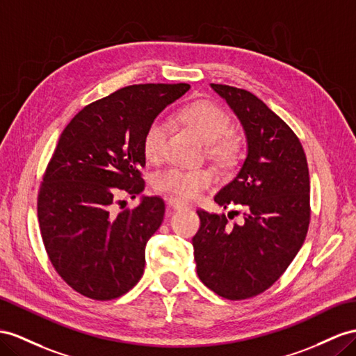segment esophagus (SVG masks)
<instances>
[{
	"label": "esophagus",
	"mask_w": 356,
	"mask_h": 356,
	"mask_svg": "<svg viewBox=\"0 0 356 356\" xmlns=\"http://www.w3.org/2000/svg\"><path fill=\"white\" fill-rule=\"evenodd\" d=\"M167 203H168V206H170V207L176 209V211H179V209H189V207H191L188 203L181 202V200L175 198V197H170V198H167Z\"/></svg>",
	"instance_id": "34e87169"
}]
</instances>
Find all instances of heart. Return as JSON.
I'll use <instances>...</instances> for the list:
<instances>
[{
	"instance_id": "1",
	"label": "heart",
	"mask_w": 356,
	"mask_h": 356,
	"mask_svg": "<svg viewBox=\"0 0 356 356\" xmlns=\"http://www.w3.org/2000/svg\"><path fill=\"white\" fill-rule=\"evenodd\" d=\"M179 117L200 138L207 143L206 150L212 159L225 167L238 163L243 152V140L238 132L230 129V115L220 105L211 100H197L181 109ZM167 134V122L162 117L153 118L143 135L141 147L145 159L150 162L161 159ZM215 180V171L207 167H168L153 177V188L159 193L180 198H197L211 188Z\"/></svg>"
}]
</instances>
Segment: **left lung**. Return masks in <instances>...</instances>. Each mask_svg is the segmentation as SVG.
Wrapping results in <instances>:
<instances>
[{"label": "left lung", "mask_w": 356, "mask_h": 356, "mask_svg": "<svg viewBox=\"0 0 356 356\" xmlns=\"http://www.w3.org/2000/svg\"><path fill=\"white\" fill-rule=\"evenodd\" d=\"M239 117L248 154L229 185L215 195L224 209L243 207V224L224 213L197 211L193 238L198 278L230 300L257 296L293 261L308 232L309 175L302 144L290 126L243 88L211 84Z\"/></svg>", "instance_id": "8db88e82"}]
</instances>
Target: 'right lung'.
<instances>
[{"instance_id":"add662e5","label":"right lung","mask_w":356,"mask_h":356,"mask_svg":"<svg viewBox=\"0 0 356 356\" xmlns=\"http://www.w3.org/2000/svg\"><path fill=\"white\" fill-rule=\"evenodd\" d=\"M189 84L123 87L84 106L63 131L38 195L42 241L54 269L78 293L96 300L124 295L140 281L145 245L159 229L165 203L144 197L143 135Z\"/></svg>"}]
</instances>
